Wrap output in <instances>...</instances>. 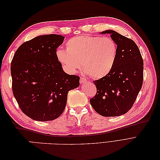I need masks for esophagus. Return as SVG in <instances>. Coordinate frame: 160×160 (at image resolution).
<instances>
[{
	"mask_svg": "<svg viewBox=\"0 0 160 160\" xmlns=\"http://www.w3.org/2000/svg\"><path fill=\"white\" fill-rule=\"evenodd\" d=\"M86 82H88V80H87L85 78H83V77H81V78H80V83L83 84V83H85Z\"/></svg>",
	"mask_w": 160,
	"mask_h": 160,
	"instance_id": "esophagus-1",
	"label": "esophagus"
}]
</instances>
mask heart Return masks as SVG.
<instances>
[{
	"instance_id": "heart-1",
	"label": "heart",
	"mask_w": 160,
	"mask_h": 160,
	"mask_svg": "<svg viewBox=\"0 0 160 160\" xmlns=\"http://www.w3.org/2000/svg\"><path fill=\"white\" fill-rule=\"evenodd\" d=\"M66 50L57 49L58 61L71 72L81 68L93 79L108 75L116 61L118 47L110 37L79 35L70 38L65 44Z\"/></svg>"
}]
</instances>
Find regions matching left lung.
<instances>
[{
	"label": "left lung",
	"mask_w": 160,
	"mask_h": 160,
	"mask_svg": "<svg viewBox=\"0 0 160 160\" xmlns=\"http://www.w3.org/2000/svg\"><path fill=\"white\" fill-rule=\"evenodd\" d=\"M107 33L117 44V58L108 75L93 81L97 93L90 103L99 115L116 117L126 113L132 108L142 89L143 61L133 40L112 30L101 32Z\"/></svg>",
	"instance_id": "8db88e82"
}]
</instances>
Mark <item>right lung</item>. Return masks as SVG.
<instances>
[{
  "label": "right lung",
  "instance_id": "obj_1",
  "mask_svg": "<svg viewBox=\"0 0 160 160\" xmlns=\"http://www.w3.org/2000/svg\"><path fill=\"white\" fill-rule=\"evenodd\" d=\"M64 38L55 34L37 37L22 44L12 58V93L21 111L33 120L59 118L69 91L79 85V77L67 75L56 57Z\"/></svg>",
  "mask_w": 160,
  "mask_h": 160
}]
</instances>
